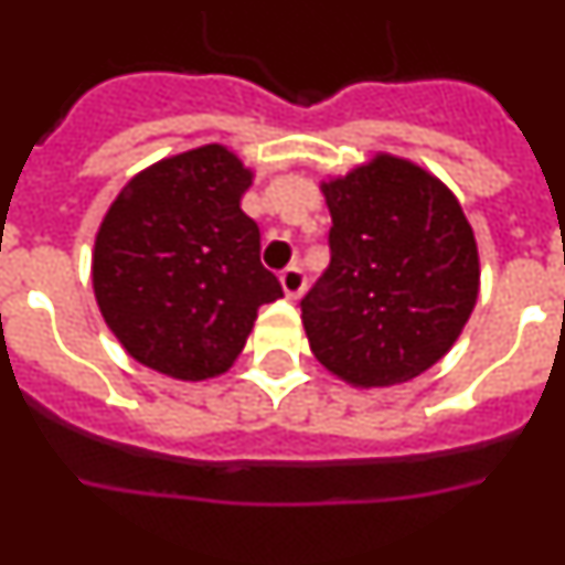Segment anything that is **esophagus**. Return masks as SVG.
I'll use <instances>...</instances> for the list:
<instances>
[{"label":"esophagus","instance_id":"34e87169","mask_svg":"<svg viewBox=\"0 0 565 565\" xmlns=\"http://www.w3.org/2000/svg\"><path fill=\"white\" fill-rule=\"evenodd\" d=\"M279 282H282V291H286L288 299H299L302 291H306V274L297 266L286 268V271L279 274Z\"/></svg>","mask_w":565,"mask_h":565}]
</instances>
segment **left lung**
<instances>
[{
    "mask_svg": "<svg viewBox=\"0 0 565 565\" xmlns=\"http://www.w3.org/2000/svg\"><path fill=\"white\" fill-rule=\"evenodd\" d=\"M331 266L302 299L313 356L351 387H393L441 362L481 288V257L452 189L376 152L319 183Z\"/></svg>",
    "mask_w": 565,
    "mask_h": 565,
    "instance_id": "1",
    "label": "left lung"
}]
</instances>
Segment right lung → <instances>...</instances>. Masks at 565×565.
Here are the masks:
<instances>
[{
    "mask_svg": "<svg viewBox=\"0 0 565 565\" xmlns=\"http://www.w3.org/2000/svg\"><path fill=\"white\" fill-rule=\"evenodd\" d=\"M254 169L223 143L169 154L115 194L93 246L98 311L124 351L178 382L223 376L282 297L239 201Z\"/></svg>",
    "mask_w": 565,
    "mask_h": 565,
    "instance_id": "right-lung-1",
    "label": "right lung"
}]
</instances>
